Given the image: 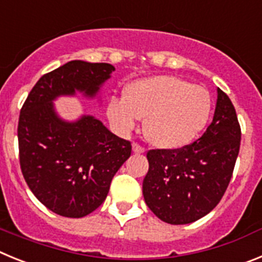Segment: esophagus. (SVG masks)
<instances>
[{
    "label": "esophagus",
    "instance_id": "obj_1",
    "mask_svg": "<svg viewBox=\"0 0 262 262\" xmlns=\"http://www.w3.org/2000/svg\"><path fill=\"white\" fill-rule=\"evenodd\" d=\"M132 148H133V151L136 152V154H143V152L146 151L145 147H142V146L138 145V143H133V145H132Z\"/></svg>",
    "mask_w": 262,
    "mask_h": 262
}]
</instances>
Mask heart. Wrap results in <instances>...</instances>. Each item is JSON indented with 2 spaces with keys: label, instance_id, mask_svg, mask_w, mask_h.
<instances>
[{
  "label": "heart",
  "instance_id": "obj_1",
  "mask_svg": "<svg viewBox=\"0 0 262 262\" xmlns=\"http://www.w3.org/2000/svg\"><path fill=\"white\" fill-rule=\"evenodd\" d=\"M211 107L210 93L205 87L173 75H155L129 84L124 99H111L107 112L124 133L146 117L143 132L148 142L175 150L192 143L204 130Z\"/></svg>",
  "mask_w": 262,
  "mask_h": 262
}]
</instances>
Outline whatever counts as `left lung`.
Wrapping results in <instances>:
<instances>
[{
    "instance_id": "1",
    "label": "left lung",
    "mask_w": 262,
    "mask_h": 262,
    "mask_svg": "<svg viewBox=\"0 0 262 262\" xmlns=\"http://www.w3.org/2000/svg\"><path fill=\"white\" fill-rule=\"evenodd\" d=\"M215 112L195 142L175 150L147 151L142 193L148 209L169 225H187L210 213L225 194L240 148L236 112L216 90Z\"/></svg>"
}]
</instances>
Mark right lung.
Returning a JSON list of instances; mask_svg holds the SVG:
<instances>
[{
    "label": "right lung",
    "instance_id": "add662e5",
    "mask_svg": "<svg viewBox=\"0 0 262 262\" xmlns=\"http://www.w3.org/2000/svg\"><path fill=\"white\" fill-rule=\"evenodd\" d=\"M115 68L105 62L69 61L44 74L20 110L19 163L35 197L58 215L82 218L104 202L111 181L130 157L132 145L83 115L62 120L53 100L77 91L95 98Z\"/></svg>",
    "mask_w": 262,
    "mask_h": 262
}]
</instances>
